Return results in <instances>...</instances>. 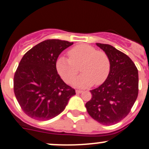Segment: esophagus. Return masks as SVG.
I'll return each instance as SVG.
<instances>
[{
  "label": "esophagus",
  "mask_w": 149,
  "mask_h": 149,
  "mask_svg": "<svg viewBox=\"0 0 149 149\" xmlns=\"http://www.w3.org/2000/svg\"><path fill=\"white\" fill-rule=\"evenodd\" d=\"M82 91H81V90H79V89L76 90V94H81V93H82Z\"/></svg>",
  "instance_id": "1"
}]
</instances>
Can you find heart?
<instances>
[{
  "instance_id": "b5f03b06",
  "label": "heart",
  "mask_w": 149,
  "mask_h": 149,
  "mask_svg": "<svg viewBox=\"0 0 149 149\" xmlns=\"http://www.w3.org/2000/svg\"><path fill=\"white\" fill-rule=\"evenodd\" d=\"M68 58L61 56L56 62L58 73L67 84L73 81L79 73L81 65L82 74L73 82V85L80 88L100 85L106 81L109 74L111 63L107 54L97 50L88 44L74 46L68 52Z\"/></svg>"
}]
</instances>
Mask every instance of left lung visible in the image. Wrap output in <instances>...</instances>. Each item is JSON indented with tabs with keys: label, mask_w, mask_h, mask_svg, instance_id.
Masks as SVG:
<instances>
[{
	"label": "left lung",
	"mask_w": 149,
	"mask_h": 149,
	"mask_svg": "<svg viewBox=\"0 0 149 149\" xmlns=\"http://www.w3.org/2000/svg\"><path fill=\"white\" fill-rule=\"evenodd\" d=\"M109 56V74L101 86L91 90V99L86 104L88 115L105 125L124 119L139 94V73L132 60L112 45L97 43Z\"/></svg>",
	"instance_id": "8db88e82"
}]
</instances>
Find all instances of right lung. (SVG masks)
Returning a JSON list of instances; mask_svg holds the SVG:
<instances>
[{"label": "right lung", "mask_w": 149, "mask_h": 149, "mask_svg": "<svg viewBox=\"0 0 149 149\" xmlns=\"http://www.w3.org/2000/svg\"><path fill=\"white\" fill-rule=\"evenodd\" d=\"M73 42L47 40L26 52L13 77V91L26 115L40 121L55 118L64 110L75 89L58 73L60 54Z\"/></svg>", "instance_id": "1"}]
</instances>
